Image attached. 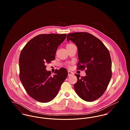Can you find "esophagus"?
<instances>
[{"label": "esophagus", "mask_w": 130, "mask_h": 130, "mask_svg": "<svg viewBox=\"0 0 130 130\" xmlns=\"http://www.w3.org/2000/svg\"><path fill=\"white\" fill-rule=\"evenodd\" d=\"M73 74H74V73L73 72H71L70 71H68V76H71V75H72Z\"/></svg>", "instance_id": "1"}]
</instances>
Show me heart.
Masks as SVG:
<instances>
[{
	"instance_id": "obj_1",
	"label": "heart",
	"mask_w": 130,
	"mask_h": 130,
	"mask_svg": "<svg viewBox=\"0 0 130 130\" xmlns=\"http://www.w3.org/2000/svg\"><path fill=\"white\" fill-rule=\"evenodd\" d=\"M74 45V44H73V43H68V44H67V45H66V47H70V46H72V45Z\"/></svg>"
}]
</instances>
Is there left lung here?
<instances>
[{
  "instance_id": "8db88e82",
  "label": "left lung",
  "mask_w": 130,
  "mask_h": 130,
  "mask_svg": "<svg viewBox=\"0 0 130 130\" xmlns=\"http://www.w3.org/2000/svg\"><path fill=\"white\" fill-rule=\"evenodd\" d=\"M71 40L77 47V70H85L86 75L75 74L77 82L74 89L83 100L92 102L99 99L106 91L111 77V58L109 50L97 37L86 32L69 34Z\"/></svg>"
}]
</instances>
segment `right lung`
<instances>
[{
	"instance_id": "obj_1",
	"label": "right lung",
	"mask_w": 130,
	"mask_h": 130,
	"mask_svg": "<svg viewBox=\"0 0 130 130\" xmlns=\"http://www.w3.org/2000/svg\"><path fill=\"white\" fill-rule=\"evenodd\" d=\"M67 34H41L30 40L19 58V78L27 93L41 103L53 100L68 76L66 69L56 70L55 74L46 70L45 64L55 59L58 46Z\"/></svg>"
}]
</instances>
